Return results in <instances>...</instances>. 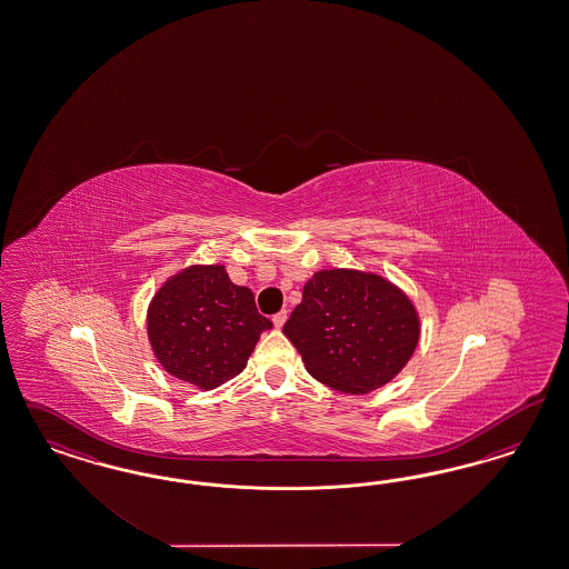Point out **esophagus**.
Listing matches in <instances>:
<instances>
[{
	"label": "esophagus",
	"instance_id": "esophagus-1",
	"mask_svg": "<svg viewBox=\"0 0 569 569\" xmlns=\"http://www.w3.org/2000/svg\"><path fill=\"white\" fill-rule=\"evenodd\" d=\"M286 321H288V310H279L277 315H273V326H276L277 329L283 328Z\"/></svg>",
	"mask_w": 569,
	"mask_h": 569
}]
</instances>
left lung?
<instances>
[{"label":"left lung","instance_id":"8db88e82","mask_svg":"<svg viewBox=\"0 0 569 569\" xmlns=\"http://www.w3.org/2000/svg\"><path fill=\"white\" fill-rule=\"evenodd\" d=\"M312 378L345 395H369L411 361L421 336L413 300L373 271L321 269L283 326Z\"/></svg>","mask_w":569,"mask_h":569}]
</instances>
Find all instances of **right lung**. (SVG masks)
Here are the masks:
<instances>
[{
	"instance_id": "add662e5",
	"label": "right lung",
	"mask_w": 569,
	"mask_h": 569,
	"mask_svg": "<svg viewBox=\"0 0 569 569\" xmlns=\"http://www.w3.org/2000/svg\"><path fill=\"white\" fill-rule=\"evenodd\" d=\"M146 326L160 367L202 392L240 376L260 333L273 328L224 264H190L169 277L150 300Z\"/></svg>"
}]
</instances>
